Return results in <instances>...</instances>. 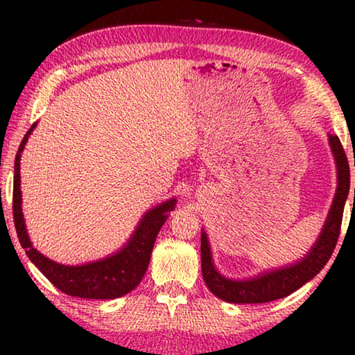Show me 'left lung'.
I'll list each match as a JSON object with an SVG mask.
<instances>
[{
	"mask_svg": "<svg viewBox=\"0 0 355 355\" xmlns=\"http://www.w3.org/2000/svg\"><path fill=\"white\" fill-rule=\"evenodd\" d=\"M328 142L334 157V163H336V193H334L331 208H329L320 236L302 259L294 261V263L279 266V268L265 270L263 273L250 276V278H227V276H223L215 266L208 236L205 230H202V275L207 288L216 297L231 304H263L276 299H283L286 295L293 294L294 291L302 288L310 279H313L322 271L323 266L328 263L329 257H331L334 247H336L339 230H341L344 205H346L349 196V184H351L347 157L344 153L338 135L328 134Z\"/></svg>",
	"mask_w": 355,
	"mask_h": 355,
	"instance_id": "8db88e82",
	"label": "left lung"
}]
</instances>
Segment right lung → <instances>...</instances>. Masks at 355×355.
Returning <instances> with one entry per match:
<instances>
[{"label":"right lung","instance_id":"right-lung-1","mask_svg":"<svg viewBox=\"0 0 355 355\" xmlns=\"http://www.w3.org/2000/svg\"><path fill=\"white\" fill-rule=\"evenodd\" d=\"M37 128V123L24 135L14 162V189H12V215L17 237L22 249H26L28 260L55 284L58 289L72 297L80 299H116L123 297L135 289L148 268L155 239L168 220L169 213L176 207L178 198H168L144 213L139 225L128 242L114 254L100 260L87 261L82 265H64L48 259L33 247L28 237L22 213L21 192V155L28 137Z\"/></svg>","mask_w":355,"mask_h":355}]
</instances>
